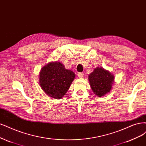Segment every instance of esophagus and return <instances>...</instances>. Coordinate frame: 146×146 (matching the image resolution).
I'll return each mask as SVG.
<instances>
[{"mask_svg":"<svg viewBox=\"0 0 146 146\" xmlns=\"http://www.w3.org/2000/svg\"><path fill=\"white\" fill-rule=\"evenodd\" d=\"M77 75H78V77L79 78H82L83 77V74L82 72H78L77 74Z\"/></svg>","mask_w":146,"mask_h":146,"instance_id":"esophagus-1","label":"esophagus"}]
</instances>
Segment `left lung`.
<instances>
[{
  "label": "left lung",
  "mask_w": 146,
  "mask_h": 146,
  "mask_svg": "<svg viewBox=\"0 0 146 146\" xmlns=\"http://www.w3.org/2000/svg\"><path fill=\"white\" fill-rule=\"evenodd\" d=\"M88 79L90 88L97 97H103L112 89L114 75L103 67H97L90 73Z\"/></svg>",
  "instance_id": "1"
}]
</instances>
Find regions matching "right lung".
<instances>
[{
    "instance_id": "obj_1",
    "label": "right lung",
    "mask_w": 146,
    "mask_h": 146,
    "mask_svg": "<svg viewBox=\"0 0 146 146\" xmlns=\"http://www.w3.org/2000/svg\"><path fill=\"white\" fill-rule=\"evenodd\" d=\"M75 77V73L61 62H50L40 71V86L50 97L60 99L68 91Z\"/></svg>"
}]
</instances>
